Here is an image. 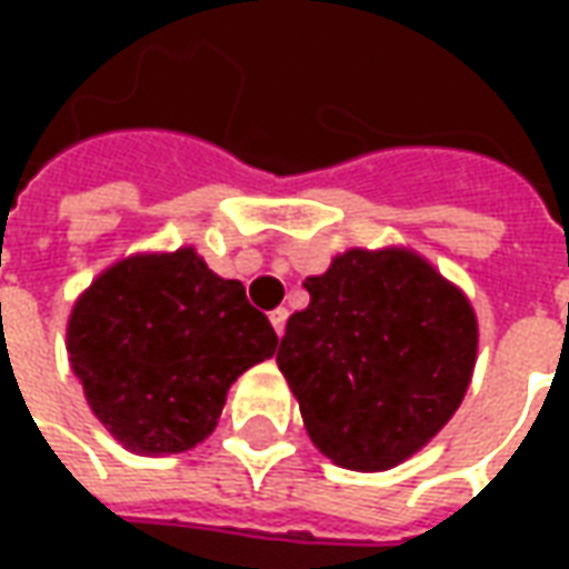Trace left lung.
Returning <instances> with one entry per match:
<instances>
[{"mask_svg":"<svg viewBox=\"0 0 569 569\" xmlns=\"http://www.w3.org/2000/svg\"><path fill=\"white\" fill-rule=\"evenodd\" d=\"M67 353L109 436L170 457L210 439L231 383L277 353V335L240 280L182 247L97 273L69 310Z\"/></svg>","mask_w":569,"mask_h":569,"instance_id":"left-lung-1","label":"left lung"}]
</instances>
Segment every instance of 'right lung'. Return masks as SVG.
<instances>
[{
  "label": "right lung",
  "mask_w": 569,
  "mask_h": 569,
  "mask_svg": "<svg viewBox=\"0 0 569 569\" xmlns=\"http://www.w3.org/2000/svg\"><path fill=\"white\" fill-rule=\"evenodd\" d=\"M277 366L313 448L387 472L429 445L472 381L478 320L460 286L408 249H347L308 277Z\"/></svg>",
  "instance_id": "1"
}]
</instances>
